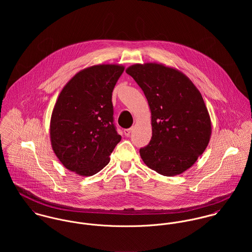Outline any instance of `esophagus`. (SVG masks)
I'll return each mask as SVG.
<instances>
[{
  "label": "esophagus",
  "mask_w": 252,
  "mask_h": 252,
  "mask_svg": "<svg viewBox=\"0 0 252 252\" xmlns=\"http://www.w3.org/2000/svg\"><path fill=\"white\" fill-rule=\"evenodd\" d=\"M131 132H132V128H130V129H125V130H124V134H125L126 137H129V136L131 135Z\"/></svg>",
  "instance_id": "esophagus-1"
}]
</instances>
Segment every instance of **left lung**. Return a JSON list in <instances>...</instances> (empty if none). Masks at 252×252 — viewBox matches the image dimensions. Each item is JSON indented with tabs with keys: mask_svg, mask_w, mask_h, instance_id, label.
<instances>
[{
	"mask_svg": "<svg viewBox=\"0 0 252 252\" xmlns=\"http://www.w3.org/2000/svg\"><path fill=\"white\" fill-rule=\"evenodd\" d=\"M144 91L151 112L152 137L140 149L144 164L175 177L194 165L212 136V121L202 94L179 70L158 63L126 69Z\"/></svg>",
	"mask_w": 252,
	"mask_h": 252,
	"instance_id": "8db88e82",
	"label": "left lung"
}]
</instances>
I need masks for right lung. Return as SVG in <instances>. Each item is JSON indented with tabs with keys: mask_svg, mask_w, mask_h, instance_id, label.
I'll return each instance as SVG.
<instances>
[{
	"mask_svg": "<svg viewBox=\"0 0 252 252\" xmlns=\"http://www.w3.org/2000/svg\"><path fill=\"white\" fill-rule=\"evenodd\" d=\"M124 71L118 64H100L75 73L60 92L52 110V149L69 171L90 177L109 162L121 140L113 124L111 95Z\"/></svg>",
	"mask_w": 252,
	"mask_h": 252,
	"instance_id": "1",
	"label": "right lung"
}]
</instances>
